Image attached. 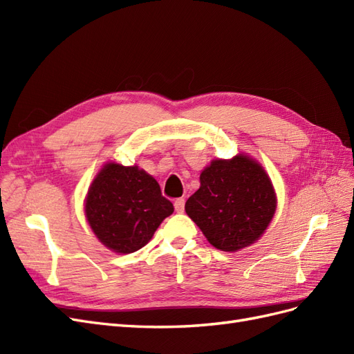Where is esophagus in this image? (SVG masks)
Segmentation results:
<instances>
[{
    "label": "esophagus",
    "mask_w": 354,
    "mask_h": 354,
    "mask_svg": "<svg viewBox=\"0 0 354 354\" xmlns=\"http://www.w3.org/2000/svg\"><path fill=\"white\" fill-rule=\"evenodd\" d=\"M185 199L183 198H178V199H176V202H174V208H176V211L177 212H183L185 211Z\"/></svg>",
    "instance_id": "esophagus-1"
}]
</instances>
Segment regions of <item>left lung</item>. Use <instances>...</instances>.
<instances>
[{"label":"left lung","mask_w":354,"mask_h":354,"mask_svg":"<svg viewBox=\"0 0 354 354\" xmlns=\"http://www.w3.org/2000/svg\"><path fill=\"white\" fill-rule=\"evenodd\" d=\"M201 187L185 209L217 250L234 252L259 239L276 211L269 176L255 159H216L201 173Z\"/></svg>","instance_id":"left-lung-1"}]
</instances>
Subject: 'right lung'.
Returning <instances> with one entry per match:
<instances>
[{"label": "right lung", "mask_w": 354, "mask_h": 354, "mask_svg": "<svg viewBox=\"0 0 354 354\" xmlns=\"http://www.w3.org/2000/svg\"><path fill=\"white\" fill-rule=\"evenodd\" d=\"M174 211L158 181L137 165L108 162L85 198V216L99 241L118 254H130L152 239Z\"/></svg>", "instance_id": "add662e5"}]
</instances>
